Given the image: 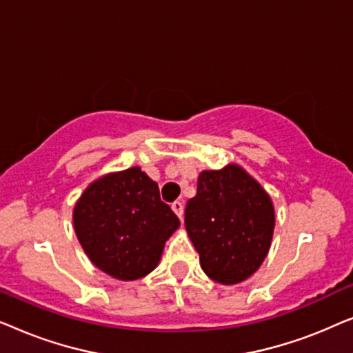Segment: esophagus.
Returning <instances> with one entry per match:
<instances>
[{
    "instance_id": "obj_1",
    "label": "esophagus",
    "mask_w": 353,
    "mask_h": 353,
    "mask_svg": "<svg viewBox=\"0 0 353 353\" xmlns=\"http://www.w3.org/2000/svg\"><path fill=\"white\" fill-rule=\"evenodd\" d=\"M172 210L175 212V214L178 215V219L183 220V210H185V205H183V202H180V201L173 202V204H172Z\"/></svg>"
}]
</instances>
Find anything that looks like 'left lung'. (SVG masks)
<instances>
[{
  "mask_svg": "<svg viewBox=\"0 0 353 353\" xmlns=\"http://www.w3.org/2000/svg\"><path fill=\"white\" fill-rule=\"evenodd\" d=\"M185 226L207 276L238 284L267 257L274 230L273 202L236 163L204 170L196 196L186 204Z\"/></svg>",
  "mask_w": 353,
  "mask_h": 353,
  "instance_id": "8db88e82",
  "label": "left lung"
}]
</instances>
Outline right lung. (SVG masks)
Returning a JSON list of instances; mask_svg holds the SVG:
<instances>
[{"label":"right lung","instance_id":"add662e5","mask_svg":"<svg viewBox=\"0 0 353 353\" xmlns=\"http://www.w3.org/2000/svg\"><path fill=\"white\" fill-rule=\"evenodd\" d=\"M77 238L109 276L133 281L151 273L180 220L139 167L109 173L86 188L74 209Z\"/></svg>","mask_w":353,"mask_h":353}]
</instances>
